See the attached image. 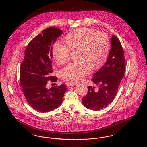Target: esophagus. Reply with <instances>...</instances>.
Here are the masks:
<instances>
[{
	"instance_id": "obj_1",
	"label": "esophagus",
	"mask_w": 147,
	"mask_h": 147,
	"mask_svg": "<svg viewBox=\"0 0 147 147\" xmlns=\"http://www.w3.org/2000/svg\"><path fill=\"white\" fill-rule=\"evenodd\" d=\"M77 84H78V83L76 82H70L69 83V86H74V85H76Z\"/></svg>"
}]
</instances>
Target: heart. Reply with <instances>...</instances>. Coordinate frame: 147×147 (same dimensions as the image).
<instances>
[{"label":"heart","mask_w":147,"mask_h":147,"mask_svg":"<svg viewBox=\"0 0 147 147\" xmlns=\"http://www.w3.org/2000/svg\"><path fill=\"white\" fill-rule=\"evenodd\" d=\"M67 45L56 41L52 46V55L58 65L67 63L69 58L70 50H78L76 62L70 63L61 70L64 79L79 81L91 72L100 68L107 57L109 39L106 34L91 28L76 30L65 37Z\"/></svg>","instance_id":"heart-1"}]
</instances>
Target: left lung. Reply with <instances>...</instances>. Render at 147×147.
<instances>
[{"label": "left lung", "mask_w": 147, "mask_h": 147, "mask_svg": "<svg viewBox=\"0 0 147 147\" xmlns=\"http://www.w3.org/2000/svg\"><path fill=\"white\" fill-rule=\"evenodd\" d=\"M111 43L106 62L91 79L98 86V90H94V86H88V93L82 98L84 106L91 110H101L112 102L124 76L126 65L121 44L115 35H112Z\"/></svg>", "instance_id": "1"}]
</instances>
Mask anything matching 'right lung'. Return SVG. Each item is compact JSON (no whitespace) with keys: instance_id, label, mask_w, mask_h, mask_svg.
I'll list each match as a JSON object with an SVG mask.
<instances>
[{"instance_id":"obj_1","label":"right lung","mask_w":147,"mask_h":147,"mask_svg":"<svg viewBox=\"0 0 147 147\" xmlns=\"http://www.w3.org/2000/svg\"><path fill=\"white\" fill-rule=\"evenodd\" d=\"M56 28L45 29L28 43L20 70V82L27 102L35 110L48 112L60 106L67 90L66 85L46 88L47 82H56L52 73V49L56 40L63 34Z\"/></svg>"}]
</instances>
